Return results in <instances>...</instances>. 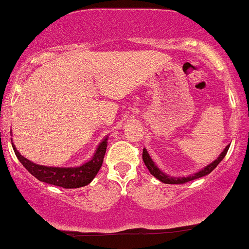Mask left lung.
I'll return each mask as SVG.
<instances>
[{
    "label": "left lung",
    "instance_id": "left-lung-1",
    "mask_svg": "<svg viewBox=\"0 0 249 249\" xmlns=\"http://www.w3.org/2000/svg\"><path fill=\"white\" fill-rule=\"evenodd\" d=\"M229 146L230 145H228V146L224 149V151L221 152L220 155H219V157L216 160H214L213 162H212L211 164H208V166H206L205 168H202L201 171H198L197 173L195 174H191V176L189 177H179V178H174V177H171V176H167L166 173H163V172L161 171V169L159 168V167L155 164V162L152 161L151 157H150V155L147 154L146 149H142V161H144L145 166L147 167V169H149L150 173L152 174V176L155 177V178L159 179L160 181H162V183L164 184H184V183H188V181H191V180H195V179H198V178H202V177L207 176V174L211 173L212 171H213L214 168H215L216 166H218L219 163L221 162V160L225 157L226 152H228L229 150Z\"/></svg>",
    "mask_w": 249,
    "mask_h": 249
}]
</instances>
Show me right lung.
<instances>
[{"label": "right lung", "mask_w": 249, "mask_h": 249, "mask_svg": "<svg viewBox=\"0 0 249 249\" xmlns=\"http://www.w3.org/2000/svg\"><path fill=\"white\" fill-rule=\"evenodd\" d=\"M12 146H13L14 152L21 164L36 179L43 181V183L51 184V185L60 186V188L76 189L88 185L99 172L105 156V151H107V137H105V139H103L102 142L98 145L92 160L78 167H48L36 164L21 156L17 147L14 146L13 142H12Z\"/></svg>", "instance_id": "right-lung-1"}]
</instances>
